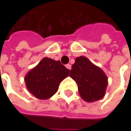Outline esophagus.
Masks as SVG:
<instances>
[{"label": "esophagus", "mask_w": 131, "mask_h": 131, "mask_svg": "<svg viewBox=\"0 0 131 131\" xmlns=\"http://www.w3.org/2000/svg\"><path fill=\"white\" fill-rule=\"evenodd\" d=\"M66 67H67L68 70H71V65H70V64H67L66 65Z\"/></svg>", "instance_id": "34e87169"}]
</instances>
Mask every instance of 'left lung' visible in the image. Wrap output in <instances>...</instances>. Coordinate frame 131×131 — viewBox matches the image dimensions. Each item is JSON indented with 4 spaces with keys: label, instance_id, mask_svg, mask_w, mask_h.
<instances>
[{
    "label": "left lung",
    "instance_id": "obj_1",
    "mask_svg": "<svg viewBox=\"0 0 131 131\" xmlns=\"http://www.w3.org/2000/svg\"><path fill=\"white\" fill-rule=\"evenodd\" d=\"M70 77L76 81L79 93L84 101L92 102L104 97L108 86L107 76L86 57L76 58Z\"/></svg>",
    "mask_w": 131,
    "mask_h": 131
}]
</instances>
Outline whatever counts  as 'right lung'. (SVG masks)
<instances>
[{"label":"right lung","mask_w":131,"mask_h":131,"mask_svg":"<svg viewBox=\"0 0 131 131\" xmlns=\"http://www.w3.org/2000/svg\"><path fill=\"white\" fill-rule=\"evenodd\" d=\"M70 73L60 61L44 58L25 77L27 90L39 99H48L58 90L60 83Z\"/></svg>","instance_id":"1"}]
</instances>
